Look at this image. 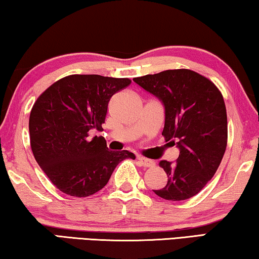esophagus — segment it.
I'll return each instance as SVG.
<instances>
[{
	"label": "esophagus",
	"instance_id": "obj_1",
	"mask_svg": "<svg viewBox=\"0 0 259 259\" xmlns=\"http://www.w3.org/2000/svg\"><path fill=\"white\" fill-rule=\"evenodd\" d=\"M137 161L140 163L141 165L143 166H147V167H151L155 165V162L152 161V159H149V158H144V157H137Z\"/></svg>",
	"mask_w": 259,
	"mask_h": 259
}]
</instances>
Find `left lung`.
<instances>
[{
    "label": "left lung",
    "mask_w": 259,
    "mask_h": 259,
    "mask_svg": "<svg viewBox=\"0 0 259 259\" xmlns=\"http://www.w3.org/2000/svg\"><path fill=\"white\" fill-rule=\"evenodd\" d=\"M164 105L162 135L180 149L176 162L161 161L167 183L154 192L167 201L197 195L213 177L228 143L223 96L209 78L189 69H174L134 78Z\"/></svg>",
    "instance_id": "obj_1"
}]
</instances>
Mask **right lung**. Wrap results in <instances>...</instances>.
Here are the masks:
<instances>
[{
  "instance_id": "add662e5",
  "label": "right lung",
  "mask_w": 259,
  "mask_h": 259,
  "mask_svg": "<svg viewBox=\"0 0 259 259\" xmlns=\"http://www.w3.org/2000/svg\"><path fill=\"white\" fill-rule=\"evenodd\" d=\"M131 83L129 78L70 75L39 95L29 117L34 157L58 190L87 197L103 189L119 162L135 159L128 150L111 151L102 130L111 96Z\"/></svg>"
}]
</instances>
